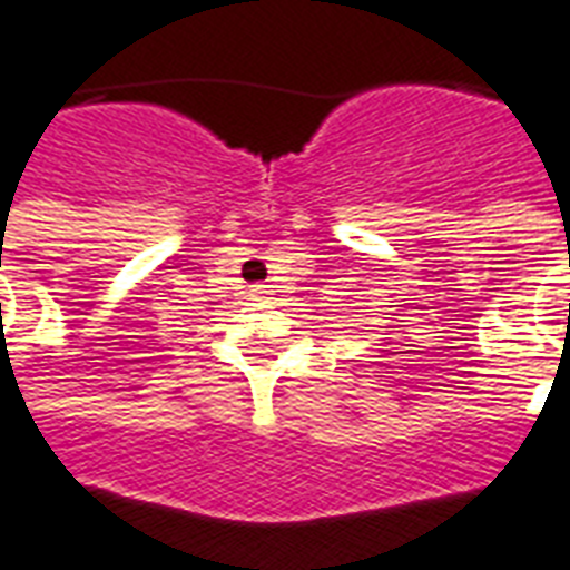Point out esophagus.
Instances as JSON below:
<instances>
[{
    "label": "esophagus",
    "mask_w": 570,
    "mask_h": 570,
    "mask_svg": "<svg viewBox=\"0 0 570 570\" xmlns=\"http://www.w3.org/2000/svg\"><path fill=\"white\" fill-rule=\"evenodd\" d=\"M272 293H275V289L268 284H256L254 289H250V295H254L256 302H266V298H272Z\"/></svg>",
    "instance_id": "1"
}]
</instances>
